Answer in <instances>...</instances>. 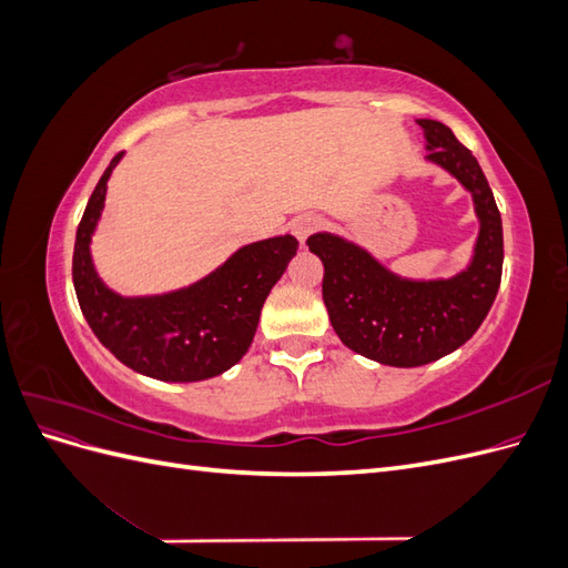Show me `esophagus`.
Masks as SVG:
<instances>
[{
	"label": "esophagus",
	"mask_w": 568,
	"mask_h": 568,
	"mask_svg": "<svg viewBox=\"0 0 568 568\" xmlns=\"http://www.w3.org/2000/svg\"><path fill=\"white\" fill-rule=\"evenodd\" d=\"M320 225H322V220H320L317 215L303 213V215H298L294 222H291V232H294V236L298 239L301 244H305V239L311 236L313 232H317Z\"/></svg>",
	"instance_id": "1"
}]
</instances>
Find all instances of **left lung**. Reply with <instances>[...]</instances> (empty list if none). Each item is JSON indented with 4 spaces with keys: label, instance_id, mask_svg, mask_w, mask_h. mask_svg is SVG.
Segmentation results:
<instances>
[{
    "label": "left lung",
    "instance_id": "8db88e82",
    "mask_svg": "<svg viewBox=\"0 0 568 568\" xmlns=\"http://www.w3.org/2000/svg\"><path fill=\"white\" fill-rule=\"evenodd\" d=\"M417 123L426 161L471 194L478 236L469 265L453 277L412 280L341 234L307 239L324 265L322 298L343 346L388 367H422L464 346L486 320L503 277V220L484 170L448 125L432 118Z\"/></svg>",
    "mask_w": 568,
    "mask_h": 568
}]
</instances>
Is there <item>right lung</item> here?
<instances>
[{"instance_id":"1","label":"right lung","mask_w":568,"mask_h":568,"mask_svg":"<svg viewBox=\"0 0 568 568\" xmlns=\"http://www.w3.org/2000/svg\"><path fill=\"white\" fill-rule=\"evenodd\" d=\"M123 153L109 163L80 220L73 284L94 336L130 369L159 382L189 384L227 372L251 348L263 303L280 282L298 242L280 234L236 248L199 282L149 296H120L92 261V236L106 184Z\"/></svg>"}]
</instances>
